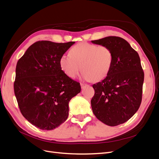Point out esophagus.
<instances>
[{
  "label": "esophagus",
  "mask_w": 159,
  "mask_h": 159,
  "mask_svg": "<svg viewBox=\"0 0 159 159\" xmlns=\"http://www.w3.org/2000/svg\"><path fill=\"white\" fill-rule=\"evenodd\" d=\"M80 86H81L82 89H84V87H85L86 86V84L84 83H80Z\"/></svg>",
  "instance_id": "34e87169"
}]
</instances>
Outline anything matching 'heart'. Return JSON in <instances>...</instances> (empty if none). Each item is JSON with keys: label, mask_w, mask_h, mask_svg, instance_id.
I'll list each match as a JSON object with an SVG mask.
<instances>
[{"label": "heart", "mask_w": 159, "mask_h": 159, "mask_svg": "<svg viewBox=\"0 0 159 159\" xmlns=\"http://www.w3.org/2000/svg\"><path fill=\"white\" fill-rule=\"evenodd\" d=\"M69 54H63L60 66L69 77L75 78L83 70V79L100 81L109 74L113 60V52L105 45L83 42L74 46Z\"/></svg>", "instance_id": "heart-1"}]
</instances>
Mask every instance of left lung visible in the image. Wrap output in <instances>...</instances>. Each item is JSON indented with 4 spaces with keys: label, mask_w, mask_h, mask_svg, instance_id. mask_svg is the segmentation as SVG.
Instances as JSON below:
<instances>
[{
    "label": "left lung",
    "mask_w": 159,
    "mask_h": 159,
    "mask_svg": "<svg viewBox=\"0 0 159 159\" xmlns=\"http://www.w3.org/2000/svg\"><path fill=\"white\" fill-rule=\"evenodd\" d=\"M113 52L112 66L106 78L92 85L93 114L104 124L115 126L130 119L142 99L144 73L138 52L126 40L111 36L92 40Z\"/></svg>",
    "instance_id": "obj_1"
}]
</instances>
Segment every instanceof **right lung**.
I'll return each mask as SVG.
<instances>
[{"label": "right lung", "instance_id": "1", "mask_svg": "<svg viewBox=\"0 0 159 159\" xmlns=\"http://www.w3.org/2000/svg\"><path fill=\"white\" fill-rule=\"evenodd\" d=\"M75 42L40 40L29 47L16 65L14 93L22 115L41 130L66 120L69 102L80 85L65 73L60 59Z\"/></svg>", "mask_w": 159, "mask_h": 159}]
</instances>
